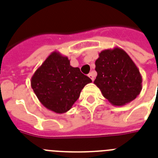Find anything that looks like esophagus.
Listing matches in <instances>:
<instances>
[{
  "mask_svg": "<svg viewBox=\"0 0 158 158\" xmlns=\"http://www.w3.org/2000/svg\"><path fill=\"white\" fill-rule=\"evenodd\" d=\"M88 77H89L90 78V79H91V81H94L95 80V76H94V74H93L92 73H90V74H89V75H88Z\"/></svg>",
  "mask_w": 158,
  "mask_h": 158,
  "instance_id": "esophagus-1",
  "label": "esophagus"
}]
</instances>
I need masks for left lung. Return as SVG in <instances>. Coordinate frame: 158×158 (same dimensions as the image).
I'll use <instances>...</instances> for the list:
<instances>
[{"label": "left lung", "instance_id": "left-lung-1", "mask_svg": "<svg viewBox=\"0 0 158 158\" xmlns=\"http://www.w3.org/2000/svg\"><path fill=\"white\" fill-rule=\"evenodd\" d=\"M96 71L94 84L113 106H124L141 92L143 79L139 68L120 48L101 51L96 61Z\"/></svg>", "mask_w": 158, "mask_h": 158}]
</instances>
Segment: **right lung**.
<instances>
[{
    "mask_svg": "<svg viewBox=\"0 0 158 158\" xmlns=\"http://www.w3.org/2000/svg\"><path fill=\"white\" fill-rule=\"evenodd\" d=\"M90 80L70 60L52 52L31 77V87L43 106L57 114L68 111L77 101L81 91Z\"/></svg>",
    "mask_w": 158,
    "mask_h": 158,
    "instance_id": "obj_1",
    "label": "right lung"
}]
</instances>
